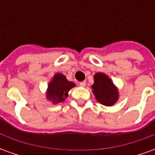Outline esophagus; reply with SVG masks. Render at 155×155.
I'll use <instances>...</instances> for the list:
<instances>
[{
  "mask_svg": "<svg viewBox=\"0 0 155 155\" xmlns=\"http://www.w3.org/2000/svg\"><path fill=\"white\" fill-rule=\"evenodd\" d=\"M80 85H81V86H82V87H84V86L86 85V82H85V81H82V82H81V83H80Z\"/></svg>",
  "mask_w": 155,
  "mask_h": 155,
  "instance_id": "esophagus-1",
  "label": "esophagus"
}]
</instances>
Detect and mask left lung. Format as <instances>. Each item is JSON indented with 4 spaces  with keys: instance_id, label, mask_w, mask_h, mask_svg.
Returning a JSON list of instances; mask_svg holds the SVG:
<instances>
[{
    "instance_id": "8db88e82",
    "label": "left lung",
    "mask_w": 155,
    "mask_h": 155,
    "mask_svg": "<svg viewBox=\"0 0 155 155\" xmlns=\"http://www.w3.org/2000/svg\"><path fill=\"white\" fill-rule=\"evenodd\" d=\"M94 81L91 88L96 101L105 106L114 105L119 100V91L110 78L100 72L94 74Z\"/></svg>"
}]
</instances>
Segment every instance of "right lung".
Segmentation results:
<instances>
[{"mask_svg":"<svg viewBox=\"0 0 155 155\" xmlns=\"http://www.w3.org/2000/svg\"><path fill=\"white\" fill-rule=\"evenodd\" d=\"M75 84L69 81L64 74L56 73L48 84L46 99L53 104H58L64 101L68 96V92Z\"/></svg>","mask_w":155,"mask_h":155,"instance_id":"add662e5","label":"right lung"}]
</instances>
